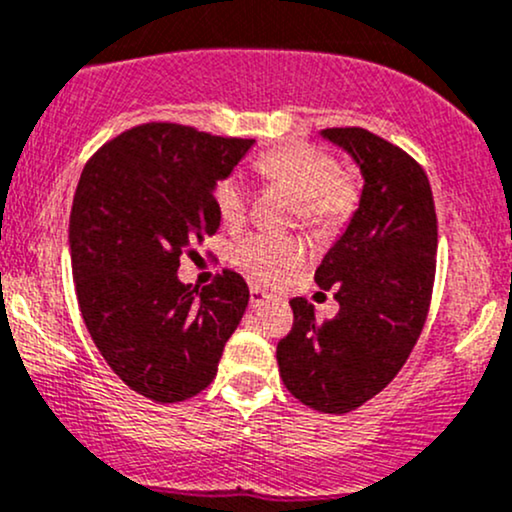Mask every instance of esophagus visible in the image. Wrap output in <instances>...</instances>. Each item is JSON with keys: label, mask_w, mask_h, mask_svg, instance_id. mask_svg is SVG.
Masks as SVG:
<instances>
[{"label": "esophagus", "mask_w": 512, "mask_h": 512, "mask_svg": "<svg viewBox=\"0 0 512 512\" xmlns=\"http://www.w3.org/2000/svg\"><path fill=\"white\" fill-rule=\"evenodd\" d=\"M266 300H268V295L261 290V287H251V300H249L251 307H254V309L263 307V304H266Z\"/></svg>", "instance_id": "esophagus-1"}]
</instances>
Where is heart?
<instances>
[{
  "mask_svg": "<svg viewBox=\"0 0 512 512\" xmlns=\"http://www.w3.org/2000/svg\"><path fill=\"white\" fill-rule=\"evenodd\" d=\"M256 171L266 183L285 188L295 198V217L302 227L319 234H333L346 227L360 205V181L353 171L338 169L336 157L307 142H290L275 147L256 159ZM215 205L227 225L244 220L249 205V188L239 174L217 181ZM241 266L258 278L268 280L304 258L297 239L249 234L234 244Z\"/></svg>",
  "mask_w": 512,
  "mask_h": 512,
  "instance_id": "1",
  "label": "heart"
}]
</instances>
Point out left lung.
<instances>
[{
  "mask_svg": "<svg viewBox=\"0 0 512 512\" xmlns=\"http://www.w3.org/2000/svg\"><path fill=\"white\" fill-rule=\"evenodd\" d=\"M363 174L346 232L314 273L333 290L338 314L317 321L304 297L290 302L295 324L278 343L287 392L324 413H348L380 394L409 360L426 324L438 254V220L423 166L363 128H326Z\"/></svg>",
  "mask_w": 512,
  "mask_h": 512,
  "instance_id": "8db88e82",
  "label": "left lung"
}]
</instances>
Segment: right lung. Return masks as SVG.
Here are the masks:
<instances>
[{
	"instance_id": "right-lung-1",
	"label": "right lung",
	"mask_w": 512,
	"mask_h": 512,
	"mask_svg": "<svg viewBox=\"0 0 512 512\" xmlns=\"http://www.w3.org/2000/svg\"><path fill=\"white\" fill-rule=\"evenodd\" d=\"M251 145L176 123L137 125L86 162L74 193L72 275L86 329L120 380L159 404L215 380L249 304L239 273L222 271L198 292L176 271L220 227L215 186Z\"/></svg>"
}]
</instances>
